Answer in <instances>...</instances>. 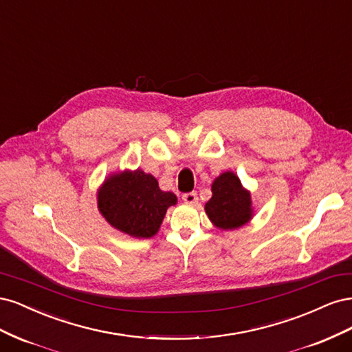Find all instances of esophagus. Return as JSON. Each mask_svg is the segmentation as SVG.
<instances>
[{"mask_svg":"<svg viewBox=\"0 0 352 352\" xmlns=\"http://www.w3.org/2000/svg\"><path fill=\"white\" fill-rule=\"evenodd\" d=\"M182 199H184L185 204H189V206H195L197 202H198V197H197V194H195V192H188V194H184Z\"/></svg>","mask_w":352,"mask_h":352,"instance_id":"34e87169","label":"esophagus"}]
</instances>
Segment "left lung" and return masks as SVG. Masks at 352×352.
<instances>
[{
  "mask_svg": "<svg viewBox=\"0 0 352 352\" xmlns=\"http://www.w3.org/2000/svg\"><path fill=\"white\" fill-rule=\"evenodd\" d=\"M211 198L204 207L212 226L220 230L238 229L254 217L251 192L243 188L241 179L228 170L211 184Z\"/></svg>",
  "mask_w": 352,
  "mask_h": 352,
  "instance_id": "left-lung-1",
  "label": "left lung"
}]
</instances>
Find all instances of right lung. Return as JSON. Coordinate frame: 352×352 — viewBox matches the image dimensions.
<instances>
[{"mask_svg": "<svg viewBox=\"0 0 352 352\" xmlns=\"http://www.w3.org/2000/svg\"><path fill=\"white\" fill-rule=\"evenodd\" d=\"M177 197L162 190L157 179L144 170H119L110 173L98 188L100 214L111 228L132 238H153L162 226L167 208Z\"/></svg>", "mask_w": 352, "mask_h": 352, "instance_id": "1", "label": "right lung"}]
</instances>
